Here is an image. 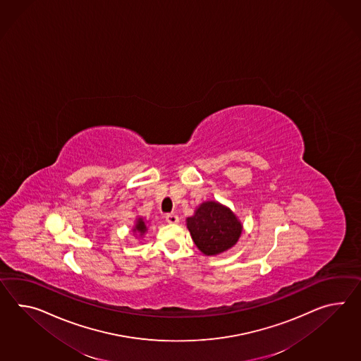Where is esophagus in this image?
<instances>
[{
	"instance_id": "34e87169",
	"label": "esophagus",
	"mask_w": 361,
	"mask_h": 361,
	"mask_svg": "<svg viewBox=\"0 0 361 361\" xmlns=\"http://www.w3.org/2000/svg\"><path fill=\"white\" fill-rule=\"evenodd\" d=\"M166 220H167V223H169V224H177L180 219H178L176 214H167L166 215Z\"/></svg>"
}]
</instances>
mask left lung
Listing matches in <instances>:
<instances>
[{
	"label": "left lung",
	"instance_id": "obj_1",
	"mask_svg": "<svg viewBox=\"0 0 361 361\" xmlns=\"http://www.w3.org/2000/svg\"><path fill=\"white\" fill-rule=\"evenodd\" d=\"M194 244L207 257L221 255L236 245L243 224L235 212L218 201H204L186 218Z\"/></svg>",
	"mask_w": 361,
	"mask_h": 361
}]
</instances>
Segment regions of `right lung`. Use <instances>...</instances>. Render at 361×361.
Returning <instances> with one entry per match:
<instances>
[{"mask_svg":"<svg viewBox=\"0 0 361 361\" xmlns=\"http://www.w3.org/2000/svg\"><path fill=\"white\" fill-rule=\"evenodd\" d=\"M147 223L142 216H137L134 227H133V233L135 235V238H142L146 232H147Z\"/></svg>","mask_w":361,"mask_h":361,"instance_id":"1","label":"right lung"}]
</instances>
